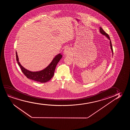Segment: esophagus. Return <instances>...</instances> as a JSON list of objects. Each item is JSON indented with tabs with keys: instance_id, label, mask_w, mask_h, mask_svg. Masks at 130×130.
Here are the masks:
<instances>
[{
	"instance_id": "34e87169",
	"label": "esophagus",
	"mask_w": 130,
	"mask_h": 130,
	"mask_svg": "<svg viewBox=\"0 0 130 130\" xmlns=\"http://www.w3.org/2000/svg\"><path fill=\"white\" fill-rule=\"evenodd\" d=\"M71 52V50L69 48H66L64 51V54H65V55H69Z\"/></svg>"
}]
</instances>
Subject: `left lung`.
<instances>
[{"mask_svg":"<svg viewBox=\"0 0 130 130\" xmlns=\"http://www.w3.org/2000/svg\"><path fill=\"white\" fill-rule=\"evenodd\" d=\"M100 31L101 34H102V35H103V36H106V37H107V39L110 40V49H111V52H112V55H113V48H112V44H111V40H110V38L108 34H107V33H106L104 31V30L103 29V28H102V27H100Z\"/></svg>","mask_w":130,"mask_h":130,"instance_id":"left-lung-1","label":"left lung"}]
</instances>
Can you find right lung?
Masks as SVG:
<instances>
[{
  "mask_svg": "<svg viewBox=\"0 0 130 130\" xmlns=\"http://www.w3.org/2000/svg\"><path fill=\"white\" fill-rule=\"evenodd\" d=\"M16 57L18 65L21 68L23 74L28 78L42 83H46L53 76L56 66L62 58V55L61 54H59L56 55L47 67L44 69L38 71H30L22 66L19 60V58L16 52Z\"/></svg>",
  "mask_w": 130,
  "mask_h": 130,
  "instance_id": "obj_1",
  "label": "right lung"
}]
</instances>
